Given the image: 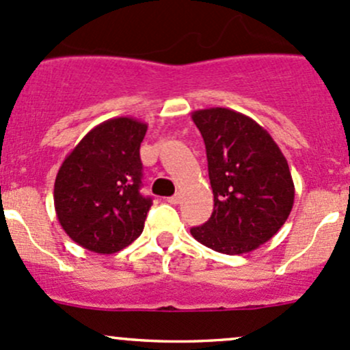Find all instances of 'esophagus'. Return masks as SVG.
Returning <instances> with one entry per match:
<instances>
[{
	"instance_id": "1",
	"label": "esophagus",
	"mask_w": 350,
	"mask_h": 350,
	"mask_svg": "<svg viewBox=\"0 0 350 350\" xmlns=\"http://www.w3.org/2000/svg\"><path fill=\"white\" fill-rule=\"evenodd\" d=\"M181 198L183 196L178 193V194L171 196V198H167V202H171V204H179V202H181Z\"/></svg>"
}]
</instances>
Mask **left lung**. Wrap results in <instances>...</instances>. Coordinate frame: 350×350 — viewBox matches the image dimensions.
Segmentation results:
<instances>
[{"mask_svg":"<svg viewBox=\"0 0 350 350\" xmlns=\"http://www.w3.org/2000/svg\"><path fill=\"white\" fill-rule=\"evenodd\" d=\"M206 144L214 194L209 221L191 229L198 243L222 254H247L278 234L294 204L289 164L271 134L228 107L193 113Z\"/></svg>","mask_w":350,"mask_h":350,"instance_id":"left-lung-1","label":"left lung"}]
</instances>
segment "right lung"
<instances>
[{
	"label": "right lung",
	"instance_id": "1",
	"mask_svg": "<svg viewBox=\"0 0 350 350\" xmlns=\"http://www.w3.org/2000/svg\"><path fill=\"white\" fill-rule=\"evenodd\" d=\"M146 131L139 119H107L76 144L57 171V221L88 251L114 254L143 232L152 204L139 193Z\"/></svg>",
	"mask_w": 350,
	"mask_h": 350
}]
</instances>
